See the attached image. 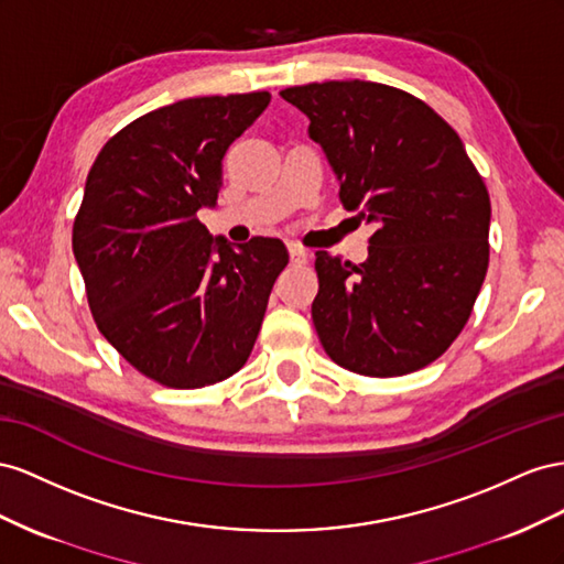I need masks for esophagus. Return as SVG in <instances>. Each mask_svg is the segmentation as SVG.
<instances>
[{"label":"esophagus","instance_id":"1","mask_svg":"<svg viewBox=\"0 0 564 564\" xmlns=\"http://www.w3.org/2000/svg\"><path fill=\"white\" fill-rule=\"evenodd\" d=\"M288 254H291V262L297 264V267L310 262V252L304 250V248H300L297 243H288Z\"/></svg>","mask_w":564,"mask_h":564}]
</instances>
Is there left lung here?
<instances>
[{
	"label": "left lung",
	"instance_id": "left-lung-1",
	"mask_svg": "<svg viewBox=\"0 0 564 564\" xmlns=\"http://www.w3.org/2000/svg\"><path fill=\"white\" fill-rule=\"evenodd\" d=\"M281 96L310 118L345 210L376 227L359 267L316 252L318 340L347 371L413 373L456 340L485 283L487 186L452 124L406 91L333 79Z\"/></svg>",
	"mask_w": 564,
	"mask_h": 564
}]
</instances>
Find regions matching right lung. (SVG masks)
<instances>
[{
  "label": "right lung",
  "mask_w": 564,
  "mask_h": 564,
  "mask_svg": "<svg viewBox=\"0 0 564 564\" xmlns=\"http://www.w3.org/2000/svg\"><path fill=\"white\" fill-rule=\"evenodd\" d=\"M269 101L252 91L151 110L87 174L73 252L89 310L106 340L167 388H205L243 368L288 264L279 238L234 248L196 217L217 205L224 153Z\"/></svg>",
  "instance_id": "obj_1"
}]
</instances>
